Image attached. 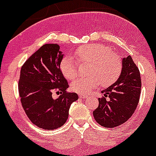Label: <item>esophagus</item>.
Returning a JSON list of instances; mask_svg holds the SVG:
<instances>
[{"label": "esophagus", "mask_w": 156, "mask_h": 156, "mask_svg": "<svg viewBox=\"0 0 156 156\" xmlns=\"http://www.w3.org/2000/svg\"><path fill=\"white\" fill-rule=\"evenodd\" d=\"M79 97L81 98H87V95L85 94H80Z\"/></svg>", "instance_id": "34e87169"}]
</instances>
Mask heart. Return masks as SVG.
<instances>
[{
	"label": "heart",
	"instance_id": "obj_1",
	"mask_svg": "<svg viewBox=\"0 0 156 156\" xmlns=\"http://www.w3.org/2000/svg\"><path fill=\"white\" fill-rule=\"evenodd\" d=\"M79 64H90L86 78H78L71 84V87L78 93H86L102 84L109 87L120 78L123 69L122 59L112 49L102 44H87L80 46L73 53ZM60 70L67 80L78 75V63L71 55L64 57L60 62Z\"/></svg>",
	"mask_w": 156,
	"mask_h": 156
}]
</instances>
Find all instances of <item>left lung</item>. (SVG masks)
I'll return each instance as SVG.
<instances>
[{"mask_svg":"<svg viewBox=\"0 0 156 156\" xmlns=\"http://www.w3.org/2000/svg\"><path fill=\"white\" fill-rule=\"evenodd\" d=\"M123 69L116 82L101 91L99 105L93 111L97 123L107 128L123 124L130 118L140 101L141 77L130 55L122 59ZM108 97V98H107Z\"/></svg>","mask_w":156,"mask_h":156,"instance_id":"left-lung-1","label":"left lung"}]
</instances>
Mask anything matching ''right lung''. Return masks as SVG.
Masks as SVG:
<instances>
[{
  "label": "right lung",
  "instance_id": "obj_1",
  "mask_svg": "<svg viewBox=\"0 0 156 156\" xmlns=\"http://www.w3.org/2000/svg\"><path fill=\"white\" fill-rule=\"evenodd\" d=\"M63 54L58 44H45L23 65L18 89L21 104L30 121L43 129L52 130L65 124L70 106L78 99L67 92L69 84L60 70ZM54 91L59 93L56 99Z\"/></svg>",
  "mask_w": 156,
  "mask_h": 156
}]
</instances>
